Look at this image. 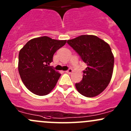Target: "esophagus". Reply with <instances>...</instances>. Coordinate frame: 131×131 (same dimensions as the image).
<instances>
[{
  "instance_id": "34e87169",
  "label": "esophagus",
  "mask_w": 131,
  "mask_h": 131,
  "mask_svg": "<svg viewBox=\"0 0 131 131\" xmlns=\"http://www.w3.org/2000/svg\"><path fill=\"white\" fill-rule=\"evenodd\" d=\"M66 72H67V73H71L73 72V70L71 69V68H70V69L67 70V71H66Z\"/></svg>"
}]
</instances>
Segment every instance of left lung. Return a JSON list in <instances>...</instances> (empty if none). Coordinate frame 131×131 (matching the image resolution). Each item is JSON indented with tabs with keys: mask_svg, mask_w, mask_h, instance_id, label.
<instances>
[{
	"mask_svg": "<svg viewBox=\"0 0 131 131\" xmlns=\"http://www.w3.org/2000/svg\"><path fill=\"white\" fill-rule=\"evenodd\" d=\"M67 42L87 65L82 80L75 84L77 90L85 97L97 96L112 78L114 56L109 45L94 35L80 36Z\"/></svg>",
	"mask_w": 131,
	"mask_h": 131,
	"instance_id": "1",
	"label": "left lung"
}]
</instances>
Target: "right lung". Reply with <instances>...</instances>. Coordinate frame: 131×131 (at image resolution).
I'll list each match as a JSON object with an SVG mask.
<instances>
[{
    "label": "right lung",
    "instance_id": "right-lung-1",
    "mask_svg": "<svg viewBox=\"0 0 131 131\" xmlns=\"http://www.w3.org/2000/svg\"><path fill=\"white\" fill-rule=\"evenodd\" d=\"M67 40H56L48 36L31 39L19 51L18 70L26 87L34 94L43 96L56 86L61 74L49 64L55 52Z\"/></svg>",
    "mask_w": 131,
    "mask_h": 131
}]
</instances>
